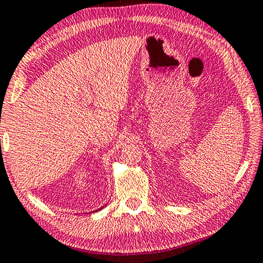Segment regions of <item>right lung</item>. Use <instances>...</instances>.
Instances as JSON below:
<instances>
[{"instance_id": "obj_1", "label": "right lung", "mask_w": 263, "mask_h": 263, "mask_svg": "<svg viewBox=\"0 0 263 263\" xmlns=\"http://www.w3.org/2000/svg\"><path fill=\"white\" fill-rule=\"evenodd\" d=\"M102 208H104V206H103V207H102ZM102 208H99V210H102ZM97 211H98V210H97ZM97 211H96V212H97Z\"/></svg>"}]
</instances>
